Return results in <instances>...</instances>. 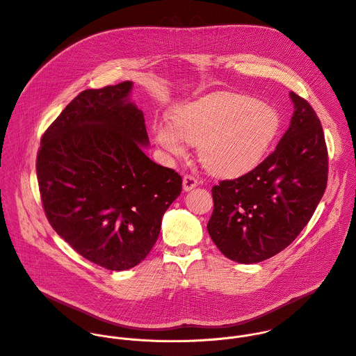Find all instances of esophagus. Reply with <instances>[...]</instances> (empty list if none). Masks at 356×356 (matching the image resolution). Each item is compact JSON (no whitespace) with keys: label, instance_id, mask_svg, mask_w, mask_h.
<instances>
[{"label":"esophagus","instance_id":"1","mask_svg":"<svg viewBox=\"0 0 356 356\" xmlns=\"http://www.w3.org/2000/svg\"><path fill=\"white\" fill-rule=\"evenodd\" d=\"M197 184H198V180H197L195 176H193V175H186V176L183 177V188H184V191H188V190L194 188Z\"/></svg>","mask_w":356,"mask_h":356}]
</instances>
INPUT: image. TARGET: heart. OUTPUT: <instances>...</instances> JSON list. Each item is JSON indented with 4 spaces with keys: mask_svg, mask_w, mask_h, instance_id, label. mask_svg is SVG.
Listing matches in <instances>:
<instances>
[{
    "mask_svg": "<svg viewBox=\"0 0 356 356\" xmlns=\"http://www.w3.org/2000/svg\"><path fill=\"white\" fill-rule=\"evenodd\" d=\"M170 124H155L156 142L175 158L184 143L198 146V158L209 172L236 177L264 158L279 127L277 115L252 98L216 92L179 107Z\"/></svg>",
    "mask_w": 356,
    "mask_h": 356,
    "instance_id": "1",
    "label": "heart"
}]
</instances>
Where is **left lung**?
Wrapping results in <instances>:
<instances>
[{
	"label": "left lung",
	"instance_id": "8db88e82",
	"mask_svg": "<svg viewBox=\"0 0 356 356\" xmlns=\"http://www.w3.org/2000/svg\"><path fill=\"white\" fill-rule=\"evenodd\" d=\"M294 113L276 149L255 169L211 188L209 234L224 255L258 264L287 248L313 217L328 180V150L321 122L290 91Z\"/></svg>",
	"mask_w": 356,
	"mask_h": 356
}]
</instances>
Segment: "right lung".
<instances>
[{"instance_id":"add662e5","label":"right lung","mask_w":356,"mask_h":356,"mask_svg":"<svg viewBox=\"0 0 356 356\" xmlns=\"http://www.w3.org/2000/svg\"><path fill=\"white\" fill-rule=\"evenodd\" d=\"M131 81L81 91L40 139L36 175L52 228L87 261L127 270L154 248L181 176L152 162Z\"/></svg>"}]
</instances>
